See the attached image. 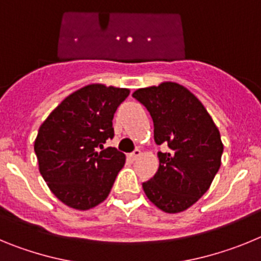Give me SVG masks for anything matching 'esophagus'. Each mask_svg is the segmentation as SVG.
I'll list each match as a JSON object with an SVG mask.
<instances>
[{
	"label": "esophagus",
	"mask_w": 261,
	"mask_h": 261,
	"mask_svg": "<svg viewBox=\"0 0 261 261\" xmlns=\"http://www.w3.org/2000/svg\"><path fill=\"white\" fill-rule=\"evenodd\" d=\"M141 155V150H140V149H136V150H133L132 153L129 154V156H130V158L132 159H136V158H138V156Z\"/></svg>",
	"instance_id": "esophagus-1"
}]
</instances>
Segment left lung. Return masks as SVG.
I'll list each match as a JSON object with an SVG mask.
<instances>
[{"instance_id":"8db88e82","label":"left lung","mask_w":261,"mask_h":261,"mask_svg":"<svg viewBox=\"0 0 261 261\" xmlns=\"http://www.w3.org/2000/svg\"><path fill=\"white\" fill-rule=\"evenodd\" d=\"M135 99L149 111L159 167L142 183L147 199L166 213L192 206L209 190L220 170L223 145L213 119L190 90L175 82L136 90Z\"/></svg>"}]
</instances>
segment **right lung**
Returning <instances> with one entry per match:
<instances>
[{
    "instance_id": "right-lung-1",
    "label": "right lung",
    "mask_w": 261,
    "mask_h": 261,
    "mask_svg": "<svg viewBox=\"0 0 261 261\" xmlns=\"http://www.w3.org/2000/svg\"><path fill=\"white\" fill-rule=\"evenodd\" d=\"M128 89L94 84L66 96L40 125L35 140L39 171L60 201L87 211L107 199L125 155L103 145Z\"/></svg>"
}]
</instances>
